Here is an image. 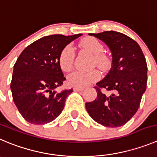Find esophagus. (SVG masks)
I'll list each match as a JSON object with an SVG mask.
<instances>
[{
  "instance_id": "obj_1",
  "label": "esophagus",
  "mask_w": 157,
  "mask_h": 157,
  "mask_svg": "<svg viewBox=\"0 0 157 157\" xmlns=\"http://www.w3.org/2000/svg\"><path fill=\"white\" fill-rule=\"evenodd\" d=\"M74 90L75 91H82V90H84V87H74Z\"/></svg>"
}]
</instances>
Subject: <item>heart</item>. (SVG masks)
Masks as SVG:
<instances>
[{
    "instance_id": "1",
    "label": "heart",
    "mask_w": 157,
    "mask_h": 157,
    "mask_svg": "<svg viewBox=\"0 0 157 157\" xmlns=\"http://www.w3.org/2000/svg\"><path fill=\"white\" fill-rule=\"evenodd\" d=\"M81 45L94 55V58L98 67H105L108 63V58L102 52L104 46L98 39L94 37H87L81 41ZM75 52L71 45H67L61 50L59 55L58 62L61 70L67 72L74 64ZM99 78V74L94 70H75L67 77V81L70 85L75 87H84L94 83Z\"/></svg>"
}]
</instances>
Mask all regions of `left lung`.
<instances>
[{
    "label": "left lung",
    "mask_w": 157,
    "mask_h": 157,
    "mask_svg": "<svg viewBox=\"0 0 157 157\" xmlns=\"http://www.w3.org/2000/svg\"><path fill=\"white\" fill-rule=\"evenodd\" d=\"M105 42L112 54V67L97 83V98L85 104L90 116L105 127L125 125L136 113L147 83V64L139 44L115 31L89 33ZM105 91H108L105 94Z\"/></svg>",
    "instance_id": "8db88e82"
}]
</instances>
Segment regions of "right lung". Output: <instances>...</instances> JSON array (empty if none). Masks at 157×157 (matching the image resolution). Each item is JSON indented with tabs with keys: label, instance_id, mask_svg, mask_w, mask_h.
Wrapping results in <instances>:
<instances>
[{
	"label": "right lung",
	"instance_id": "1",
	"mask_svg": "<svg viewBox=\"0 0 157 157\" xmlns=\"http://www.w3.org/2000/svg\"><path fill=\"white\" fill-rule=\"evenodd\" d=\"M81 36H44L27 46L17 58L11 90L17 110L29 123L44 125L62 112L73 89L56 90L66 80L59 65V55L65 46Z\"/></svg>",
	"mask_w": 157,
	"mask_h": 157
}]
</instances>
